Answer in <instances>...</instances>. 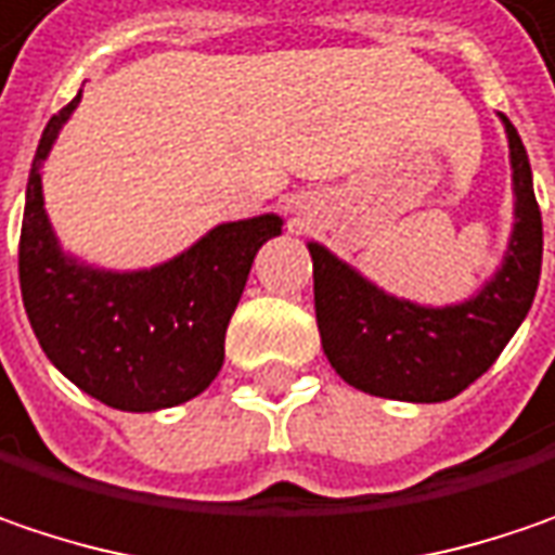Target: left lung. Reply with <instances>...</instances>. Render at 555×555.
I'll use <instances>...</instances> for the list:
<instances>
[{
  "label": "left lung",
  "mask_w": 555,
  "mask_h": 555,
  "mask_svg": "<svg viewBox=\"0 0 555 555\" xmlns=\"http://www.w3.org/2000/svg\"><path fill=\"white\" fill-rule=\"evenodd\" d=\"M500 121L509 140L515 221L503 262L475 296L418 306L309 243L321 347L349 387L400 402L453 400L496 362L528 315L541 281V208L521 137L506 115Z\"/></svg>",
  "instance_id": "obj_1"
}]
</instances>
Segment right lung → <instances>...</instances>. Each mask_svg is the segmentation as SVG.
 Wrapping results in <instances>:
<instances>
[{"label": "right lung", "mask_w": 555, "mask_h": 555, "mask_svg": "<svg viewBox=\"0 0 555 555\" xmlns=\"http://www.w3.org/2000/svg\"><path fill=\"white\" fill-rule=\"evenodd\" d=\"M80 96L49 118L27 178L17 274L30 327L59 372L121 412L193 400L224 365V334L264 240L284 218L224 221L168 262L108 271L62 249L42 203V162Z\"/></svg>", "instance_id": "1"}]
</instances>
